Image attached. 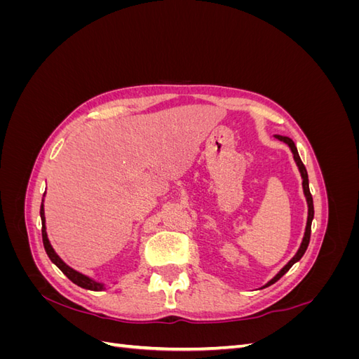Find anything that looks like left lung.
<instances>
[{
  "label": "left lung",
  "instance_id": "1",
  "mask_svg": "<svg viewBox=\"0 0 359 359\" xmlns=\"http://www.w3.org/2000/svg\"><path fill=\"white\" fill-rule=\"evenodd\" d=\"M276 137L278 139V140H281V142H285V144H287V147L290 148V151H292V154H293V160H295V163H297V166H298V169H299V173H301V178H302V190H304V196H306V201H307V206H309V215H307V224H306V232H304V236H302V241H301V245H299V248H298V252L295 253V256H293L289 262L281 268L278 273H277V276L276 277H273L271 278L268 283L264 286V287H266V286H271L273 283H276V281L278 280V278H281L283 277L287 271L290 269V266L293 265V264H297L298 260L304 256V253H306V250H307V247H309V243H310V233H311V222H313V215H314V208H313V198H311V194H310V189H309V175H307V170H306V166H304V163L301 161V158H299V154H298V149H297V147H295V144H293V140L290 139V137H286V136H278V135H276Z\"/></svg>",
  "mask_w": 359,
  "mask_h": 359
}]
</instances>
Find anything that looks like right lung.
Wrapping results in <instances>:
<instances>
[{
    "instance_id": "1",
    "label": "right lung",
    "mask_w": 359,
    "mask_h": 359,
    "mask_svg": "<svg viewBox=\"0 0 359 359\" xmlns=\"http://www.w3.org/2000/svg\"><path fill=\"white\" fill-rule=\"evenodd\" d=\"M40 217H41V238H43V245H45L46 250V255L49 256V259L52 260V264H55L61 271L62 274L66 276L69 280H72L74 285H78L79 287L83 289H88V290H94V292H99L104 289L103 283H99V281H95L93 278H90L88 276H85L79 271H76L73 268H70L64 260L55 253V250L50 245L49 243V238L46 233V220H45V206H43V201H41V206H40Z\"/></svg>"
}]
</instances>
